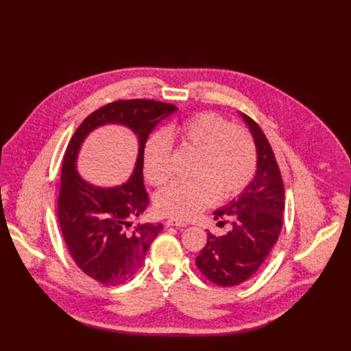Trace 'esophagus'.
<instances>
[{"instance_id":"esophagus-1","label":"esophagus","mask_w":351,"mask_h":351,"mask_svg":"<svg viewBox=\"0 0 351 351\" xmlns=\"http://www.w3.org/2000/svg\"><path fill=\"white\" fill-rule=\"evenodd\" d=\"M165 226L167 228H169V226H176V228H186L187 225L184 223V222H182V221H178V219H168L167 222H165Z\"/></svg>"}]
</instances>
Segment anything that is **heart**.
<instances>
[{
	"mask_svg": "<svg viewBox=\"0 0 351 351\" xmlns=\"http://www.w3.org/2000/svg\"><path fill=\"white\" fill-rule=\"evenodd\" d=\"M171 143L195 154L191 182L173 183L156 197L160 215L187 221L221 202L239 195L253 180L257 147L253 136L226 118L202 112L171 125L165 134L149 137L143 152V173L149 184L164 186L171 178Z\"/></svg>",
	"mask_w": 351,
	"mask_h": 351,
	"instance_id": "heart-1",
	"label": "heart"
}]
</instances>
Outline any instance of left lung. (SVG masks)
<instances>
[{
    "instance_id": "obj_1",
    "label": "left lung",
    "mask_w": 351,
    "mask_h": 351,
    "mask_svg": "<svg viewBox=\"0 0 351 351\" xmlns=\"http://www.w3.org/2000/svg\"><path fill=\"white\" fill-rule=\"evenodd\" d=\"M241 118L257 147V172L237 198L214 213L218 223H230L223 236L208 232L195 265L210 282L230 287L252 278L264 264L282 230L285 187L268 138L245 114Z\"/></svg>"
}]
</instances>
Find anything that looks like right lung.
Instances as JSON below:
<instances>
[{
  "mask_svg": "<svg viewBox=\"0 0 351 351\" xmlns=\"http://www.w3.org/2000/svg\"><path fill=\"white\" fill-rule=\"evenodd\" d=\"M176 110L173 104L156 99H119L90 114L68 144L57 203L61 232L80 271L106 286L130 279L164 229L161 223L130 226L149 203L143 183V152L148 134ZM107 123L128 125L139 138V156L131 179L110 189L90 185L75 171L81 143L90 131Z\"/></svg>",
  "mask_w": 351,
  "mask_h": 351,
  "instance_id": "right-lung-1",
  "label": "right lung"
}]
</instances>
